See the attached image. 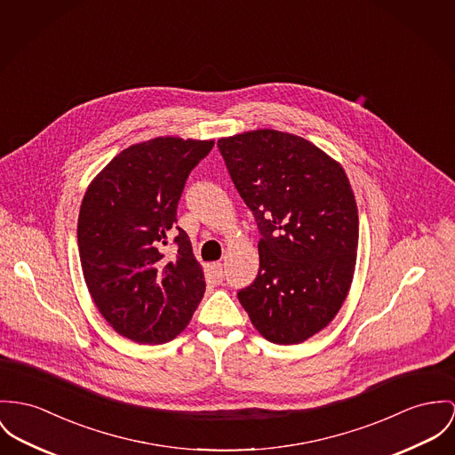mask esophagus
Here are the masks:
<instances>
[{
	"label": "esophagus",
	"mask_w": 455,
	"mask_h": 455,
	"mask_svg": "<svg viewBox=\"0 0 455 455\" xmlns=\"http://www.w3.org/2000/svg\"><path fill=\"white\" fill-rule=\"evenodd\" d=\"M211 270H212V274H214L218 279H223V275H225V267H223L220 261L212 263V265H211Z\"/></svg>",
	"instance_id": "1"
}]
</instances>
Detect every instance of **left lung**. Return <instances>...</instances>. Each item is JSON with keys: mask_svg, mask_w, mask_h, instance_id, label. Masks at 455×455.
Wrapping results in <instances>:
<instances>
[{"mask_svg": "<svg viewBox=\"0 0 455 455\" xmlns=\"http://www.w3.org/2000/svg\"><path fill=\"white\" fill-rule=\"evenodd\" d=\"M218 148L261 232L259 272L239 301L265 339L299 345L350 292L358 249L350 180L322 148L285 132H244Z\"/></svg>", "mask_w": 455, "mask_h": 455, "instance_id": "left-lung-1", "label": "left lung"}]
</instances>
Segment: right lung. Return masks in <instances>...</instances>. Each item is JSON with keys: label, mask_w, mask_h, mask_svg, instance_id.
Segmentation results:
<instances>
[{"label": "right lung", "mask_w": 455, "mask_h": 455, "mask_svg": "<svg viewBox=\"0 0 455 455\" xmlns=\"http://www.w3.org/2000/svg\"><path fill=\"white\" fill-rule=\"evenodd\" d=\"M214 140L157 137L119 152L88 185L77 247L86 287L108 325L140 345H161L185 331L206 280L185 230L178 254L161 245L176 221L188 173Z\"/></svg>", "instance_id": "obj_1"}]
</instances>
